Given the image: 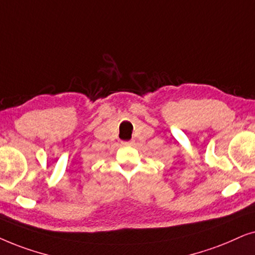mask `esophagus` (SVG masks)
<instances>
[{"mask_svg":"<svg viewBox=\"0 0 255 255\" xmlns=\"http://www.w3.org/2000/svg\"><path fill=\"white\" fill-rule=\"evenodd\" d=\"M134 142L133 141H124L122 142V144L124 145H133Z\"/></svg>","mask_w":255,"mask_h":255,"instance_id":"1","label":"esophagus"}]
</instances>
